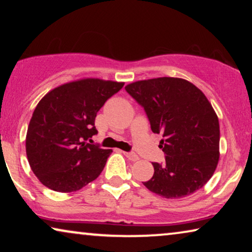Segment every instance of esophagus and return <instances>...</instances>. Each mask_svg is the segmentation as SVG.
<instances>
[{"label": "esophagus", "mask_w": 252, "mask_h": 252, "mask_svg": "<svg viewBox=\"0 0 252 252\" xmlns=\"http://www.w3.org/2000/svg\"><path fill=\"white\" fill-rule=\"evenodd\" d=\"M124 155H125V156L132 161H136V160L140 159L139 156H137L135 153H132V151H130V153H124Z\"/></svg>", "instance_id": "obj_1"}]
</instances>
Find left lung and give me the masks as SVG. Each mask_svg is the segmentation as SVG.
<instances>
[{
	"label": "left lung",
	"instance_id": "1",
	"mask_svg": "<svg viewBox=\"0 0 252 252\" xmlns=\"http://www.w3.org/2000/svg\"><path fill=\"white\" fill-rule=\"evenodd\" d=\"M126 92L142 106L151 130L161 134L163 164L143 185L165 198H181L201 189L219 160V120L201 89L185 79L135 81Z\"/></svg>",
	"mask_w": 252,
	"mask_h": 252
}]
</instances>
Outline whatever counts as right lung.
Wrapping results in <instances>:
<instances>
[{
    "label": "right lung",
    "mask_w": 252,
    "mask_h": 252,
    "mask_svg": "<svg viewBox=\"0 0 252 252\" xmlns=\"http://www.w3.org/2000/svg\"><path fill=\"white\" fill-rule=\"evenodd\" d=\"M124 82L87 78L54 88L37 103L26 134V155L41 184L75 191L101 174L111 149L88 143L95 118Z\"/></svg>",
    "instance_id": "obj_1"
}]
</instances>
